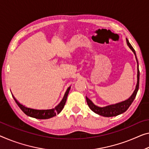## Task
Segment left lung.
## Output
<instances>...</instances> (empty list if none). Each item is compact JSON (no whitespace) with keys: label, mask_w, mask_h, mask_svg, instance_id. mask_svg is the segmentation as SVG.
<instances>
[{"label":"left lung","mask_w":149,"mask_h":149,"mask_svg":"<svg viewBox=\"0 0 149 149\" xmlns=\"http://www.w3.org/2000/svg\"><path fill=\"white\" fill-rule=\"evenodd\" d=\"M126 43H127V45L129 47L130 49H131L133 53H134L137 62V84L136 86V88H135L132 96H130L129 98L126 100L115 104H112V105L105 106V107H99V106H96L90 99L88 98V97H86V101H87V104L89 108H90L93 112H94L96 114L100 115V116L105 117L116 116L119 114H123L124 112H126V111L128 110V108L130 107V106L131 105L132 102L134 101L135 97L136 96L137 92H138L139 90L140 72L139 69L138 60H137V57L136 55V53H135V51L134 49H133L132 45H130V43H129V41H128V40L127 39H126Z\"/></svg>","instance_id":"left-lung-1"}]
</instances>
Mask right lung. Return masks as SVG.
<instances>
[{
    "mask_svg": "<svg viewBox=\"0 0 149 149\" xmlns=\"http://www.w3.org/2000/svg\"><path fill=\"white\" fill-rule=\"evenodd\" d=\"M70 87H69L67 91H66L65 95H64L63 98L62 99L61 102L59 103L56 107L52 108V109L49 110H37L33 109V108H28L26 107V106L23 105V104H21V103H19L14 96H13V98H14L15 101L16 102L17 105L19 106V107L21 108V110L23 111L26 115L37 119H48L50 118L56 116L57 114H59V113L61 112V111L63 110L64 106H65V104L66 100H67L68 95L69 94V92H70Z\"/></svg>",
    "mask_w": 149,
    "mask_h": 149,
    "instance_id": "right-lung-1",
    "label": "right lung"
}]
</instances>
